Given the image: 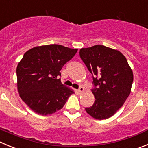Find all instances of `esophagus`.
<instances>
[{
  "label": "esophagus",
  "mask_w": 148,
  "mask_h": 148,
  "mask_svg": "<svg viewBox=\"0 0 148 148\" xmlns=\"http://www.w3.org/2000/svg\"><path fill=\"white\" fill-rule=\"evenodd\" d=\"M77 91H78L79 93H83L84 91H85V88H84L83 87H80Z\"/></svg>",
  "instance_id": "obj_1"
}]
</instances>
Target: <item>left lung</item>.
Wrapping results in <instances>:
<instances>
[{
    "label": "left lung",
    "mask_w": 148,
    "mask_h": 148,
    "mask_svg": "<svg viewBox=\"0 0 148 148\" xmlns=\"http://www.w3.org/2000/svg\"><path fill=\"white\" fill-rule=\"evenodd\" d=\"M79 56L93 75L94 85V103L85 110L95 119H107L130 94L133 71L121 52L103 45L82 48Z\"/></svg>",
    "instance_id": "8db88e82"
}]
</instances>
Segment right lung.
Masks as SVG:
<instances>
[{
  "label": "right lung",
  "instance_id": "1",
  "mask_svg": "<svg viewBox=\"0 0 148 148\" xmlns=\"http://www.w3.org/2000/svg\"><path fill=\"white\" fill-rule=\"evenodd\" d=\"M77 52V49L49 45L35 47L24 54L16 67L17 90L33 111L41 115L55 113L74 93L59 77L63 66Z\"/></svg>",
  "mask_w": 148,
  "mask_h": 148
}]
</instances>
